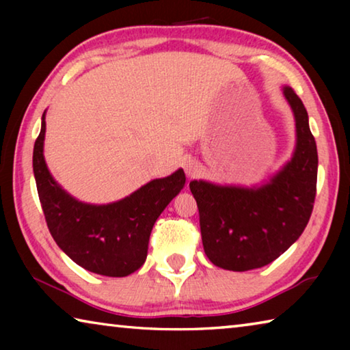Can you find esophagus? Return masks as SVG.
<instances>
[{"instance_id":"34e87169","label":"esophagus","mask_w":350,"mask_h":350,"mask_svg":"<svg viewBox=\"0 0 350 350\" xmlns=\"http://www.w3.org/2000/svg\"><path fill=\"white\" fill-rule=\"evenodd\" d=\"M183 170H185V173H187L188 176H194V174L199 173L200 165H199V162L196 161V159L188 157L187 161L183 162Z\"/></svg>"}]
</instances>
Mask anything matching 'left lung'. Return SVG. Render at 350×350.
Segmentation results:
<instances>
[{"instance_id":"1","label":"left lung","mask_w":350,"mask_h":350,"mask_svg":"<svg viewBox=\"0 0 350 350\" xmlns=\"http://www.w3.org/2000/svg\"><path fill=\"white\" fill-rule=\"evenodd\" d=\"M295 116L293 156L260 187L191 180L205 254L217 267L247 271L273 262L304 232L317 194L318 152L309 116L292 88H282Z\"/></svg>"}]
</instances>
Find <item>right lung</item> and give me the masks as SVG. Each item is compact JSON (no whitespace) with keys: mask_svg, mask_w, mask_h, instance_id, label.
Masks as SVG:
<instances>
[{"mask_svg":"<svg viewBox=\"0 0 350 350\" xmlns=\"http://www.w3.org/2000/svg\"><path fill=\"white\" fill-rule=\"evenodd\" d=\"M46 122L33 146V176L47 228L57 245L92 273L122 278L144 265L154 222L185 185L179 168L154 179L125 199L106 205L85 204L58 185L43 156Z\"/></svg>","mask_w":350,"mask_h":350,"instance_id":"add662e5","label":"right lung"}]
</instances>
